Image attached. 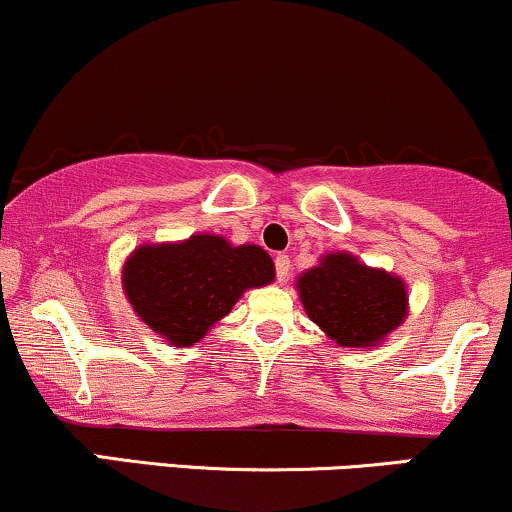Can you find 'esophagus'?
<instances>
[{"label": "esophagus", "instance_id": "1", "mask_svg": "<svg viewBox=\"0 0 512 512\" xmlns=\"http://www.w3.org/2000/svg\"><path fill=\"white\" fill-rule=\"evenodd\" d=\"M274 267H276V279L286 281L288 279V272H291V257L283 255V252H279V255L274 257Z\"/></svg>", "mask_w": 512, "mask_h": 512}]
</instances>
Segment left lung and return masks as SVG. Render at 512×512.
<instances>
[{"mask_svg":"<svg viewBox=\"0 0 512 512\" xmlns=\"http://www.w3.org/2000/svg\"><path fill=\"white\" fill-rule=\"evenodd\" d=\"M305 312L338 346H377L405 319L408 295L398 276L336 252L298 279Z\"/></svg>","mask_w":512,"mask_h":512,"instance_id":"1","label":"left lung"}]
</instances>
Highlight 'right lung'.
<instances>
[{"instance_id": "add662e5", "label": "right lung", "mask_w": 512, "mask_h": 512, "mask_svg": "<svg viewBox=\"0 0 512 512\" xmlns=\"http://www.w3.org/2000/svg\"><path fill=\"white\" fill-rule=\"evenodd\" d=\"M274 281V262L257 245L231 248L221 236L143 245L123 267L138 317L171 346H193L231 312L243 291Z\"/></svg>"}]
</instances>
